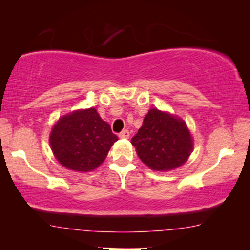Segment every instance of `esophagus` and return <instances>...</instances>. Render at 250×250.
<instances>
[{"mask_svg":"<svg viewBox=\"0 0 250 250\" xmlns=\"http://www.w3.org/2000/svg\"><path fill=\"white\" fill-rule=\"evenodd\" d=\"M119 138L120 139H129L130 138V132L128 130L121 131V132L119 133Z\"/></svg>","mask_w":250,"mask_h":250,"instance_id":"1","label":"esophagus"}]
</instances>
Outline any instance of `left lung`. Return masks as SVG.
<instances>
[{
    "label": "left lung",
    "instance_id": "1",
    "mask_svg": "<svg viewBox=\"0 0 250 250\" xmlns=\"http://www.w3.org/2000/svg\"><path fill=\"white\" fill-rule=\"evenodd\" d=\"M131 143L142 162L154 171L183 166L194 146L185 122L156 108L149 110Z\"/></svg>",
    "mask_w": 250,
    "mask_h": 250
}]
</instances>
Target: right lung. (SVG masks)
Masks as SVG:
<instances>
[{
	"label": "right lung",
	"mask_w": 250,
	"mask_h": 250,
	"mask_svg": "<svg viewBox=\"0 0 250 250\" xmlns=\"http://www.w3.org/2000/svg\"><path fill=\"white\" fill-rule=\"evenodd\" d=\"M117 140L95 108L76 110L59 118L49 135L55 158L62 167L77 172L98 167Z\"/></svg>",
	"instance_id": "1"
}]
</instances>
